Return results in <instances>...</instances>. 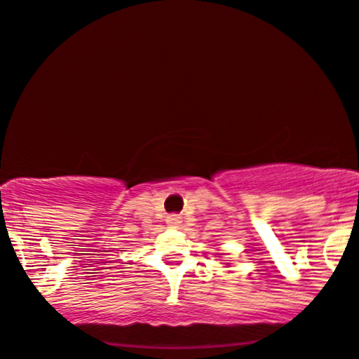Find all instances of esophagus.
Instances as JSON below:
<instances>
[{
    "mask_svg": "<svg viewBox=\"0 0 359 359\" xmlns=\"http://www.w3.org/2000/svg\"><path fill=\"white\" fill-rule=\"evenodd\" d=\"M167 223H168V226H172V228H177V226H180V216L179 215H170L167 218Z\"/></svg>",
    "mask_w": 359,
    "mask_h": 359,
    "instance_id": "obj_1",
    "label": "esophagus"
}]
</instances>
